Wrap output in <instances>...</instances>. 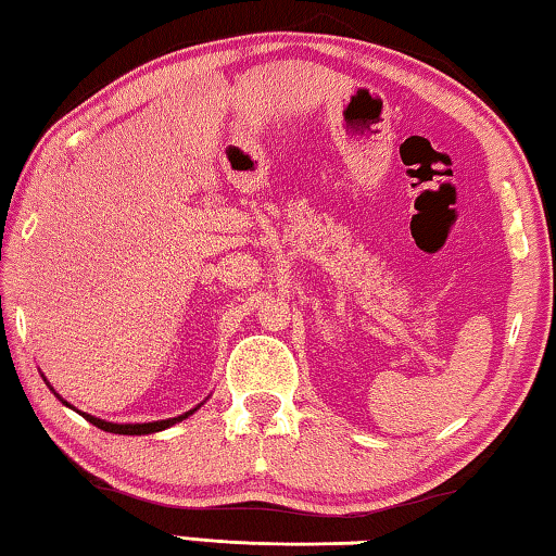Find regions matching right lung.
<instances>
[{
	"mask_svg": "<svg viewBox=\"0 0 556 556\" xmlns=\"http://www.w3.org/2000/svg\"><path fill=\"white\" fill-rule=\"evenodd\" d=\"M47 384H49V382H47ZM60 400H62V396H60ZM62 402H64V400H62ZM64 404H66V402H64ZM66 407H72V404H66ZM194 412H197V407L185 412V414H179V417L162 419V421H144V425H114V421L97 419V417H92V414H85V412H79V414L89 421V425H94V427L104 429V432H112V434H154V432H162V429H167V427H172V425H177V421H181V419H187L189 414H194Z\"/></svg>",
	"mask_w": 556,
	"mask_h": 556,
	"instance_id": "obj_1",
	"label": "right lung"
}]
</instances>
